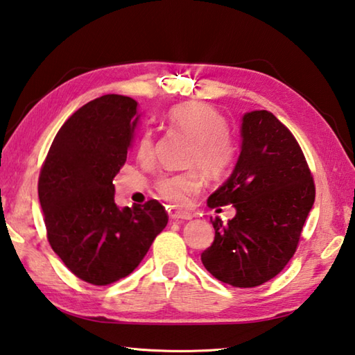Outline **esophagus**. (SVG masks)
<instances>
[{
    "instance_id": "34e87169",
    "label": "esophagus",
    "mask_w": 355,
    "mask_h": 355,
    "mask_svg": "<svg viewBox=\"0 0 355 355\" xmlns=\"http://www.w3.org/2000/svg\"><path fill=\"white\" fill-rule=\"evenodd\" d=\"M170 218L173 220H187V219H191V213H189V211H170Z\"/></svg>"
}]
</instances>
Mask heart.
<instances>
[{
	"label": "heart",
	"mask_w": 355,
	"mask_h": 355,
	"mask_svg": "<svg viewBox=\"0 0 355 355\" xmlns=\"http://www.w3.org/2000/svg\"><path fill=\"white\" fill-rule=\"evenodd\" d=\"M168 122L193 137L190 164H198L207 176L218 178L229 170L235 157V145L227 135V122L219 112L204 103H185L173 108ZM155 156V140L150 131L139 139L137 157L150 160ZM202 176L198 170L168 175L157 180L159 196L171 205L182 207L199 191Z\"/></svg>",
	"instance_id": "obj_1"
}]
</instances>
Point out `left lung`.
<instances>
[{
  "instance_id": "obj_1",
  "label": "left lung",
  "mask_w": 355,
  "mask_h": 355,
  "mask_svg": "<svg viewBox=\"0 0 355 355\" xmlns=\"http://www.w3.org/2000/svg\"><path fill=\"white\" fill-rule=\"evenodd\" d=\"M313 200L315 185L292 132L269 111L245 112L235 168L207 199L210 209L233 204L236 215L227 224L213 220L204 267L235 287L269 282L295 253Z\"/></svg>"
}]
</instances>
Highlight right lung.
Returning <instances> with one entry per match:
<instances>
[{"label": "right lung", "instance_id": "obj_1", "mask_svg": "<svg viewBox=\"0 0 355 355\" xmlns=\"http://www.w3.org/2000/svg\"><path fill=\"white\" fill-rule=\"evenodd\" d=\"M139 119L131 97L91 100L60 128L40 173L49 244L86 283L106 286L128 277L168 223L156 199L132 209L114 202L112 179L125 164Z\"/></svg>", "mask_w": 355, "mask_h": 355}]
</instances>
